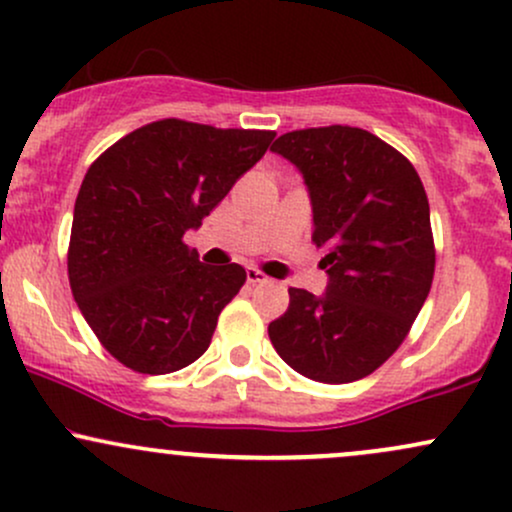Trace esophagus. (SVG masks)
<instances>
[{
	"instance_id": "esophagus-1",
	"label": "esophagus",
	"mask_w": 512,
	"mask_h": 512,
	"mask_svg": "<svg viewBox=\"0 0 512 512\" xmlns=\"http://www.w3.org/2000/svg\"><path fill=\"white\" fill-rule=\"evenodd\" d=\"M267 281H269V279L260 272V269L248 267V284L255 286V284H267Z\"/></svg>"
}]
</instances>
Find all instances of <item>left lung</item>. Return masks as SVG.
<instances>
[{
    "instance_id": "left-lung-1",
    "label": "left lung",
    "mask_w": 512,
    "mask_h": 512,
    "mask_svg": "<svg viewBox=\"0 0 512 512\" xmlns=\"http://www.w3.org/2000/svg\"><path fill=\"white\" fill-rule=\"evenodd\" d=\"M272 151L303 175L330 279L322 296L289 289V310L269 322V339L305 378L354 383L395 354L431 291L426 190L407 158L366 129H296Z\"/></svg>"
}]
</instances>
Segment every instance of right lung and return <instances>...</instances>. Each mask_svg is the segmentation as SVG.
Listing matches in <instances>:
<instances>
[{
    "label": "right lung",
    "instance_id": "obj_1",
    "mask_svg": "<svg viewBox=\"0 0 512 512\" xmlns=\"http://www.w3.org/2000/svg\"><path fill=\"white\" fill-rule=\"evenodd\" d=\"M267 129L158 120L88 168L74 204L69 284L88 327L122 366L163 375L209 349L240 264L207 267L182 243L272 144Z\"/></svg>",
    "mask_w": 512,
    "mask_h": 512
}]
</instances>
